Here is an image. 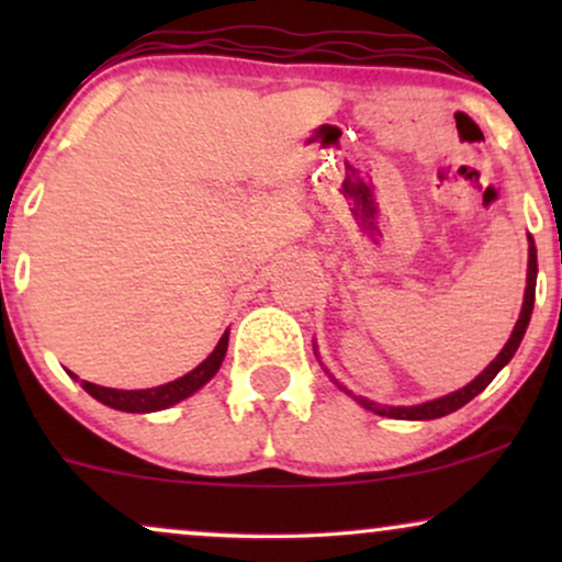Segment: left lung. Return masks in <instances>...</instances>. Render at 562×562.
I'll list each match as a JSON object with an SVG mask.
<instances>
[{
	"label": "left lung",
	"mask_w": 562,
	"mask_h": 562,
	"mask_svg": "<svg viewBox=\"0 0 562 562\" xmlns=\"http://www.w3.org/2000/svg\"><path fill=\"white\" fill-rule=\"evenodd\" d=\"M533 295H537V245H533V237H528V274H526V293H524V306H520V317H518V322H515V327H513V335H509L507 344H505V348H502V351L496 353L494 362L488 364L486 370H483L479 378L470 380V383L465 385V389L451 391V393H447V396L434 398V402H423V404H412V406H383V404L370 402V398H364V396H353V393L348 391V389H344V385H340L338 380H335V378L330 375V372H327V370H325V372H327V375H330V380H333L335 385H338L340 391H346L348 396L357 398V402L362 404L364 409L375 412V415L393 417V420H436V417L451 415V412H457V409H460V406H465V404L470 402V398L479 396V393H481L483 389H486V385L492 383V380L496 378V372H499L502 367H505V364L509 362V359L515 357V351H518L520 340H524V335H526L528 322H531Z\"/></svg>",
	"instance_id": "8db88e82"
}]
</instances>
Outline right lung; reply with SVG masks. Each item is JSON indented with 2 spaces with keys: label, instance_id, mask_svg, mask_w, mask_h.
<instances>
[{
  "label": "right lung",
  "instance_id": "1",
  "mask_svg": "<svg viewBox=\"0 0 562 562\" xmlns=\"http://www.w3.org/2000/svg\"><path fill=\"white\" fill-rule=\"evenodd\" d=\"M227 344H229V330L218 338L214 351H211L209 357L195 367V370H190L182 378L171 380V383L156 385V389L121 391V389H105V385H94L89 383V380H81V389L92 398H97L100 404L111 406V409H119V412H139L142 415V412L169 409V406L179 404L182 398L192 396V393L203 389V385L216 375L218 367L224 362V353H227ZM70 375H74V372H70Z\"/></svg>",
  "mask_w": 562,
  "mask_h": 562
}]
</instances>
